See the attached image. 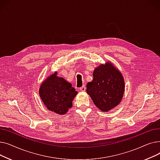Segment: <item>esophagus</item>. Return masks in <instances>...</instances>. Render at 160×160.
Masks as SVG:
<instances>
[{"instance_id": "34e87169", "label": "esophagus", "mask_w": 160, "mask_h": 160, "mask_svg": "<svg viewBox=\"0 0 160 160\" xmlns=\"http://www.w3.org/2000/svg\"><path fill=\"white\" fill-rule=\"evenodd\" d=\"M86 89V88L85 86H83L82 87H81V88H80V90L81 91H85Z\"/></svg>"}]
</instances>
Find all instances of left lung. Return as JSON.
<instances>
[{
    "instance_id": "8db88e82",
    "label": "left lung",
    "mask_w": 160,
    "mask_h": 160,
    "mask_svg": "<svg viewBox=\"0 0 160 160\" xmlns=\"http://www.w3.org/2000/svg\"><path fill=\"white\" fill-rule=\"evenodd\" d=\"M93 79L87 84V93L103 112L113 110L121 102L125 83L121 72L110 62L94 69Z\"/></svg>"
}]
</instances>
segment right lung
<instances>
[{
	"instance_id": "1",
	"label": "right lung",
	"mask_w": 160,
	"mask_h": 160,
	"mask_svg": "<svg viewBox=\"0 0 160 160\" xmlns=\"http://www.w3.org/2000/svg\"><path fill=\"white\" fill-rule=\"evenodd\" d=\"M39 97L48 110L59 115H65L72 106V100L78 92L71 83L54 72L41 83Z\"/></svg>"
}]
</instances>
